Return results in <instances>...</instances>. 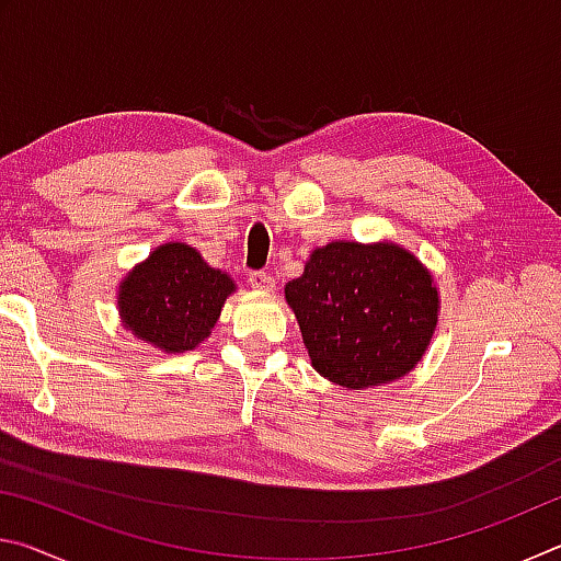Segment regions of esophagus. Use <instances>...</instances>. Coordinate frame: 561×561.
Here are the masks:
<instances>
[{
  "instance_id": "obj_1",
  "label": "esophagus",
  "mask_w": 561,
  "mask_h": 561,
  "mask_svg": "<svg viewBox=\"0 0 561 561\" xmlns=\"http://www.w3.org/2000/svg\"><path fill=\"white\" fill-rule=\"evenodd\" d=\"M250 287L257 291H272L274 289V277L270 272H250Z\"/></svg>"
}]
</instances>
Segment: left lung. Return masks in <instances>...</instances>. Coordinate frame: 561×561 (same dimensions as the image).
I'll return each mask as SVG.
<instances>
[{"label":"left lung","mask_w":561,"mask_h":561,"mask_svg":"<svg viewBox=\"0 0 561 561\" xmlns=\"http://www.w3.org/2000/svg\"><path fill=\"white\" fill-rule=\"evenodd\" d=\"M311 366L344 388L405 376L428 348L438 291L398 244L331 242L284 287Z\"/></svg>","instance_id":"8db88e82"}]
</instances>
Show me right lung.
Here are the masks:
<instances>
[{"label":"right lung","instance_id":"1","mask_svg":"<svg viewBox=\"0 0 561 561\" xmlns=\"http://www.w3.org/2000/svg\"><path fill=\"white\" fill-rule=\"evenodd\" d=\"M232 291V279L213 270L201 252L168 242L123 279L118 307L123 324L138 339L180 354L210 336Z\"/></svg>","mask_w":561,"mask_h":561}]
</instances>
